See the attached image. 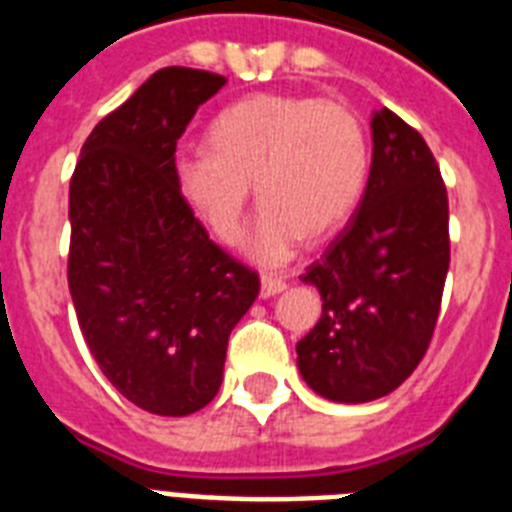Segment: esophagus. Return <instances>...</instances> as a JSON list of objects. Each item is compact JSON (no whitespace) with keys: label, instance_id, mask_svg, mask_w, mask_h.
<instances>
[{"label":"esophagus","instance_id":"1","mask_svg":"<svg viewBox=\"0 0 512 512\" xmlns=\"http://www.w3.org/2000/svg\"><path fill=\"white\" fill-rule=\"evenodd\" d=\"M286 289V281L281 276H273V273H263V278H260V297L268 299L273 297V294L284 292Z\"/></svg>","mask_w":512,"mask_h":512}]
</instances>
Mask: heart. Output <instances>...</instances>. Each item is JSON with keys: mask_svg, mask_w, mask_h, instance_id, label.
Masks as SVG:
<instances>
[{"mask_svg": "<svg viewBox=\"0 0 512 512\" xmlns=\"http://www.w3.org/2000/svg\"><path fill=\"white\" fill-rule=\"evenodd\" d=\"M210 149L176 157L181 197L223 244L242 234L252 199L263 202L249 231V257L278 265L355 213L371 173L368 136L339 102L292 94L239 99L210 123Z\"/></svg>", "mask_w": 512, "mask_h": 512, "instance_id": "1", "label": "heart"}]
</instances>
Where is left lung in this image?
I'll list each match as a JSON object with an SVG mask.
<instances>
[{
	"label": "left lung",
	"instance_id": "obj_1",
	"mask_svg": "<svg viewBox=\"0 0 512 512\" xmlns=\"http://www.w3.org/2000/svg\"><path fill=\"white\" fill-rule=\"evenodd\" d=\"M371 176L344 231L302 273L323 299L297 342L307 386L331 402H371L418 368L450 268V207L429 144L392 110L371 120Z\"/></svg>",
	"mask_w": 512,
	"mask_h": 512
}]
</instances>
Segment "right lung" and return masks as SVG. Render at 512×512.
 <instances>
[{"instance_id": "add662e5", "label": "right lung", "mask_w": 512, "mask_h": 512, "mask_svg": "<svg viewBox=\"0 0 512 512\" xmlns=\"http://www.w3.org/2000/svg\"><path fill=\"white\" fill-rule=\"evenodd\" d=\"M226 78L162 68L83 141L70 178L68 286L115 389L155 415L213 402L228 336L260 278L223 252L181 197L176 144Z\"/></svg>"}]
</instances>
